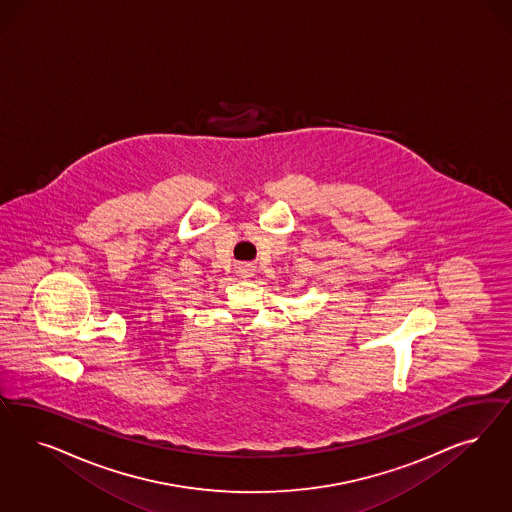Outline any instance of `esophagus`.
<instances>
[{"label": "esophagus", "mask_w": 512, "mask_h": 512, "mask_svg": "<svg viewBox=\"0 0 512 512\" xmlns=\"http://www.w3.org/2000/svg\"><path fill=\"white\" fill-rule=\"evenodd\" d=\"M237 275H239L241 279H250V277L254 275V269H252V265H239V267H237Z\"/></svg>", "instance_id": "obj_1"}]
</instances>
